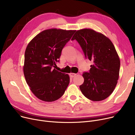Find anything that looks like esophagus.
Instances as JSON below:
<instances>
[{
    "instance_id": "34e87169",
    "label": "esophagus",
    "mask_w": 135,
    "mask_h": 135,
    "mask_svg": "<svg viewBox=\"0 0 135 135\" xmlns=\"http://www.w3.org/2000/svg\"><path fill=\"white\" fill-rule=\"evenodd\" d=\"M76 75V74L74 73H70L69 74V75H70V76L71 77V78H73V77H74Z\"/></svg>"
}]
</instances>
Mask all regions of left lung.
<instances>
[{
  "instance_id": "8db88e82",
  "label": "left lung",
  "mask_w": 135,
  "mask_h": 135,
  "mask_svg": "<svg viewBox=\"0 0 135 135\" xmlns=\"http://www.w3.org/2000/svg\"><path fill=\"white\" fill-rule=\"evenodd\" d=\"M74 39L85 57L93 62L89 72L83 74L81 93L91 101L105 100L114 91L119 76L120 59L114 45L104 35L89 28L76 31L72 38Z\"/></svg>"
}]
</instances>
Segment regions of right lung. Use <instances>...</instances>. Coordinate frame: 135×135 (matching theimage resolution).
Instances as JSON below:
<instances>
[{
  "instance_id": "obj_1",
  "label": "right lung",
  "mask_w": 135,
  "mask_h": 135,
  "mask_svg": "<svg viewBox=\"0 0 135 135\" xmlns=\"http://www.w3.org/2000/svg\"><path fill=\"white\" fill-rule=\"evenodd\" d=\"M75 32L48 29L38 34L28 43L25 54L23 73L31 91L39 100L53 102L65 93L69 76L53 67Z\"/></svg>"
}]
</instances>
